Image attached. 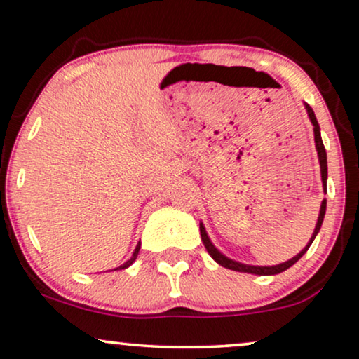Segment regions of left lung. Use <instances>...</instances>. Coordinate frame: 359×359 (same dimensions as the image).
I'll list each match as a JSON object with an SVG mask.
<instances>
[{
	"label": "left lung",
	"mask_w": 359,
	"mask_h": 359,
	"mask_svg": "<svg viewBox=\"0 0 359 359\" xmlns=\"http://www.w3.org/2000/svg\"><path fill=\"white\" fill-rule=\"evenodd\" d=\"M306 109H307V114L311 117V122L313 124V137H316V149H317V154H318V161H320V171H322V183H323V189L327 191V151H325V147H323V142H322V137H320V127H318V122L316 119V114H313L312 107L306 104ZM325 209H327V201L323 199L322 201V205H320V214H318V220H317V225H316V230H313L312 233V238L311 242L307 243V247L302 250L301 253L296 255V257L289 259L286 263H281V264H276V266H250V264H242L238 262H233V259H230L227 257H224L222 253L219 252L217 248L214 247L212 242H210L208 233H205V229L203 224H199V230H201V238H203V243L205 250H208V253L212 257L215 262H217L220 266L224 268H229V269H233V271H240V273H252V274H278V273H283L286 271L287 268H291L294 263L299 262V259L302 258V255L307 252L309 247H311L313 238L317 237L318 230L322 227V222H323V215H325Z\"/></svg>",
	"instance_id": "left-lung-1"
}]
</instances>
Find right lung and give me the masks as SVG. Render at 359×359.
<instances>
[{
	"label": "right lung",
	"instance_id": "1",
	"mask_svg": "<svg viewBox=\"0 0 359 359\" xmlns=\"http://www.w3.org/2000/svg\"><path fill=\"white\" fill-rule=\"evenodd\" d=\"M139 250H140V243H139V245H137V247H135V252H134V255H132V257H130V259H127V262H126L124 264H121V266H119V268H116V269H126V268H129V266H130V264L135 262L137 255H139Z\"/></svg>",
	"mask_w": 359,
	"mask_h": 359
}]
</instances>
